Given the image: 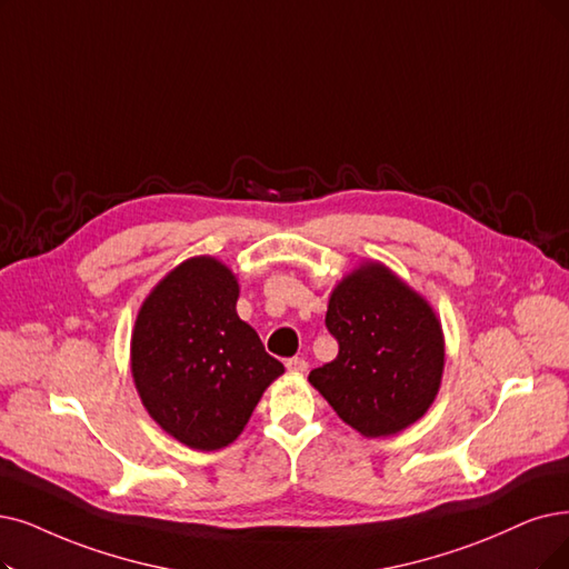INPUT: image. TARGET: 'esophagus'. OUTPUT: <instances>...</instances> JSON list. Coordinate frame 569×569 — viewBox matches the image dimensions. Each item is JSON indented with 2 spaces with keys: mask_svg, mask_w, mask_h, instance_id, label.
<instances>
[{
  "mask_svg": "<svg viewBox=\"0 0 569 569\" xmlns=\"http://www.w3.org/2000/svg\"><path fill=\"white\" fill-rule=\"evenodd\" d=\"M287 369L291 373H306L308 371V361L303 357H289L287 359Z\"/></svg>",
  "mask_w": 569,
  "mask_h": 569,
  "instance_id": "1",
  "label": "esophagus"
}]
</instances>
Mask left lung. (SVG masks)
<instances>
[{
  "instance_id": "1",
  "label": "left lung",
  "mask_w": 569,
  "mask_h": 569,
  "mask_svg": "<svg viewBox=\"0 0 569 569\" xmlns=\"http://www.w3.org/2000/svg\"><path fill=\"white\" fill-rule=\"evenodd\" d=\"M338 357L308 380L363 437H390L425 416L443 373V333L425 299L380 266L340 282L325 320Z\"/></svg>"
}]
</instances>
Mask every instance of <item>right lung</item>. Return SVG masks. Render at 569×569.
<instances>
[{
	"mask_svg": "<svg viewBox=\"0 0 569 569\" xmlns=\"http://www.w3.org/2000/svg\"><path fill=\"white\" fill-rule=\"evenodd\" d=\"M238 282L217 259L177 266L132 331V378L151 418L198 450L229 446L284 367L236 312Z\"/></svg>",
	"mask_w": 569,
	"mask_h": 569,
	"instance_id": "add662e5",
	"label": "right lung"
}]
</instances>
